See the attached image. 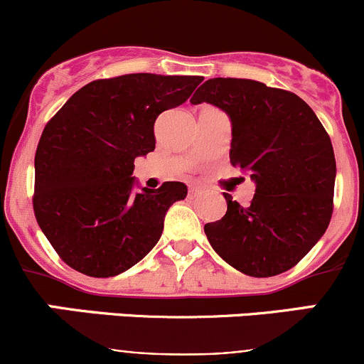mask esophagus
<instances>
[{
	"mask_svg": "<svg viewBox=\"0 0 364 364\" xmlns=\"http://www.w3.org/2000/svg\"><path fill=\"white\" fill-rule=\"evenodd\" d=\"M197 193H199V186L190 185V186H188V196L193 197V196H197Z\"/></svg>",
	"mask_w": 364,
	"mask_h": 364,
	"instance_id": "obj_1",
	"label": "esophagus"
}]
</instances>
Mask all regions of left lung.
Segmentation results:
<instances>
[{
  "mask_svg": "<svg viewBox=\"0 0 364 364\" xmlns=\"http://www.w3.org/2000/svg\"><path fill=\"white\" fill-rule=\"evenodd\" d=\"M190 102L229 114L230 164L255 181L248 205L223 193L227 213L204 225L213 250L248 277L285 273L331 222L336 161L328 132L297 95L250 79H209Z\"/></svg>",
  "mask_w": 364,
  "mask_h": 364,
  "instance_id": "8db88e82",
  "label": "left lung"
}]
</instances>
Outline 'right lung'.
<instances>
[{
	"label": "right lung",
	"mask_w": 364,
	"mask_h": 364,
	"mask_svg": "<svg viewBox=\"0 0 364 364\" xmlns=\"http://www.w3.org/2000/svg\"><path fill=\"white\" fill-rule=\"evenodd\" d=\"M197 75H127L80 87L49 121L35 153L33 211L65 264L109 278L159 243L167 209L186 185L134 193V161L155 149V121L188 100Z\"/></svg>",
	"instance_id": "add662e5"
}]
</instances>
